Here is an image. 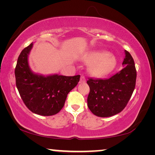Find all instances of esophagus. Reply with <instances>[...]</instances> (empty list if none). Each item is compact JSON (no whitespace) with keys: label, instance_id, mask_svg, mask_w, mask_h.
Returning a JSON list of instances; mask_svg holds the SVG:
<instances>
[{"label":"esophagus","instance_id":"34e87169","mask_svg":"<svg viewBox=\"0 0 155 155\" xmlns=\"http://www.w3.org/2000/svg\"><path fill=\"white\" fill-rule=\"evenodd\" d=\"M85 77H83V76H81L79 83H85Z\"/></svg>","mask_w":155,"mask_h":155}]
</instances>
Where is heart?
<instances>
[{
  "label": "heart",
  "instance_id": "b5f03b06",
  "mask_svg": "<svg viewBox=\"0 0 155 155\" xmlns=\"http://www.w3.org/2000/svg\"><path fill=\"white\" fill-rule=\"evenodd\" d=\"M81 59L89 65L88 72L95 77H101L111 72L115 65V57L104 51H93L84 54Z\"/></svg>",
  "mask_w": 155,
  "mask_h": 155
}]
</instances>
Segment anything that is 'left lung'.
<instances>
[{
  "label": "left lung",
  "instance_id": "left-lung-1",
  "mask_svg": "<svg viewBox=\"0 0 155 155\" xmlns=\"http://www.w3.org/2000/svg\"><path fill=\"white\" fill-rule=\"evenodd\" d=\"M122 63L124 68L107 79L89 78L90 91L87 106L96 116L105 117L116 115L127 106L135 90L137 72L134 60L127 51Z\"/></svg>",
  "mask_w": 155,
  "mask_h": 155
}]
</instances>
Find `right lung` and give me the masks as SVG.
<instances>
[{
    "mask_svg": "<svg viewBox=\"0 0 155 155\" xmlns=\"http://www.w3.org/2000/svg\"><path fill=\"white\" fill-rule=\"evenodd\" d=\"M33 45L31 43L23 49L18 57L15 69L16 87L30 111L44 116L55 115L64 106L68 93L77 85L80 75L44 76L34 73L28 61Z\"/></svg>",
    "mask_w": 155,
    "mask_h": 155,
    "instance_id": "add662e5",
    "label": "right lung"
}]
</instances>
